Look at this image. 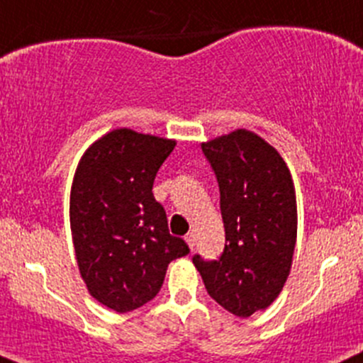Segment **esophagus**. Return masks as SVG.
<instances>
[{
  "mask_svg": "<svg viewBox=\"0 0 363 363\" xmlns=\"http://www.w3.org/2000/svg\"><path fill=\"white\" fill-rule=\"evenodd\" d=\"M184 240H186V242H188V245H189V248L193 250L194 245H196V234H194V233H188V234H186V236H184Z\"/></svg>",
  "mask_w": 363,
  "mask_h": 363,
  "instance_id": "esophagus-1",
  "label": "esophagus"
}]
</instances>
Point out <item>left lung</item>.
Masks as SVG:
<instances>
[{
	"instance_id": "left-lung-1",
	"label": "left lung",
	"mask_w": 363,
	"mask_h": 363,
	"mask_svg": "<svg viewBox=\"0 0 363 363\" xmlns=\"http://www.w3.org/2000/svg\"><path fill=\"white\" fill-rule=\"evenodd\" d=\"M220 191L225 246L218 260L194 255L210 296L227 312L250 317L272 303L291 269L296 198L288 167L250 130L203 143Z\"/></svg>"
}]
</instances>
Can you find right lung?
Segmentation results:
<instances>
[{"mask_svg": "<svg viewBox=\"0 0 363 363\" xmlns=\"http://www.w3.org/2000/svg\"><path fill=\"white\" fill-rule=\"evenodd\" d=\"M175 141L117 129L86 151L70 193V229L79 270L91 296L118 313L148 303L167 267L189 253L169 233L155 200L158 169Z\"/></svg>", "mask_w": 363, "mask_h": 363, "instance_id": "add662e5", "label": "right lung"}]
</instances>
